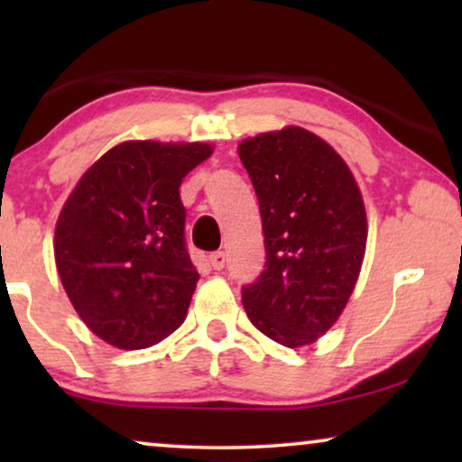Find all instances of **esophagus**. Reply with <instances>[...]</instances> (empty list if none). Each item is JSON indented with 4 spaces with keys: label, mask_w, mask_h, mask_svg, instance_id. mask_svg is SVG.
<instances>
[{
    "label": "esophagus",
    "mask_w": 462,
    "mask_h": 462,
    "mask_svg": "<svg viewBox=\"0 0 462 462\" xmlns=\"http://www.w3.org/2000/svg\"><path fill=\"white\" fill-rule=\"evenodd\" d=\"M225 261H226V254L223 250H217V252H212L210 254V264L214 269H223L225 267Z\"/></svg>",
    "instance_id": "esophagus-1"
}]
</instances>
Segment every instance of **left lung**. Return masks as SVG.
I'll return each instance as SVG.
<instances>
[{
  "label": "left lung",
  "instance_id": "8db88e82",
  "mask_svg": "<svg viewBox=\"0 0 462 462\" xmlns=\"http://www.w3.org/2000/svg\"><path fill=\"white\" fill-rule=\"evenodd\" d=\"M254 185L267 263L242 288L252 324L290 349L330 330L364 263L368 225L362 193L337 151L299 125L239 144Z\"/></svg>",
  "mask_w": 462,
  "mask_h": 462
}]
</instances>
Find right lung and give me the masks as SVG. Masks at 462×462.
Returning a JSON list of instances; mask_svg holds the SVG:
<instances>
[{
	"label": "right lung",
	"mask_w": 462,
	"mask_h": 462,
	"mask_svg": "<svg viewBox=\"0 0 462 462\" xmlns=\"http://www.w3.org/2000/svg\"><path fill=\"white\" fill-rule=\"evenodd\" d=\"M206 143L128 141L69 195L54 233L65 292L84 324L119 349H147L187 318L199 273L185 242L180 182Z\"/></svg>",
	"instance_id": "1"
}]
</instances>
